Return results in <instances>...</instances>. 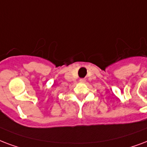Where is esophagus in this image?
Wrapping results in <instances>:
<instances>
[{
  "mask_svg": "<svg viewBox=\"0 0 147 147\" xmlns=\"http://www.w3.org/2000/svg\"><path fill=\"white\" fill-rule=\"evenodd\" d=\"M79 82H84L85 80H84L83 78H81V79H79Z\"/></svg>",
  "mask_w": 147,
  "mask_h": 147,
  "instance_id": "obj_1",
  "label": "esophagus"
}]
</instances>
